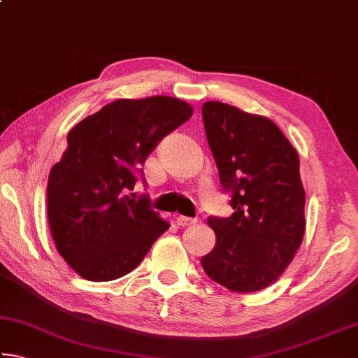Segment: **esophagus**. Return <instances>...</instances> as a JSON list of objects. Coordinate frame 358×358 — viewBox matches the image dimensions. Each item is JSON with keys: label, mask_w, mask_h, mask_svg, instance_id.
<instances>
[{"label": "esophagus", "mask_w": 358, "mask_h": 358, "mask_svg": "<svg viewBox=\"0 0 358 358\" xmlns=\"http://www.w3.org/2000/svg\"><path fill=\"white\" fill-rule=\"evenodd\" d=\"M197 217H189V216H178L177 224L178 226H191V224H196Z\"/></svg>", "instance_id": "34e87169"}]
</instances>
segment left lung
I'll use <instances>...</instances> for the list:
<instances>
[{
  "mask_svg": "<svg viewBox=\"0 0 358 358\" xmlns=\"http://www.w3.org/2000/svg\"><path fill=\"white\" fill-rule=\"evenodd\" d=\"M202 118L234 213L208 217L216 245L201 262L211 280L232 292H256L281 276L305 234L299 155L260 115L208 101Z\"/></svg>",
  "mask_w": 358,
  "mask_h": 358,
  "instance_id": "8db88e82",
  "label": "left lung"
}]
</instances>
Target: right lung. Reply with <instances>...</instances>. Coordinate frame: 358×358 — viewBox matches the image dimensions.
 <instances>
[{"instance_id":"add662e5","label":"right lung","mask_w":358,"mask_h":358,"mask_svg":"<svg viewBox=\"0 0 358 358\" xmlns=\"http://www.w3.org/2000/svg\"><path fill=\"white\" fill-rule=\"evenodd\" d=\"M191 115L171 96L117 99L69 131L48 175L47 213L59 256L85 280L128 275L171 226L145 194L128 192L151 151Z\"/></svg>"}]
</instances>
